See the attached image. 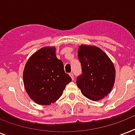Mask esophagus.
Listing matches in <instances>:
<instances>
[{
	"label": "esophagus",
	"mask_w": 135,
	"mask_h": 135,
	"mask_svg": "<svg viewBox=\"0 0 135 135\" xmlns=\"http://www.w3.org/2000/svg\"><path fill=\"white\" fill-rule=\"evenodd\" d=\"M69 76H71V78H72V80H74V74H73V73H70V74H69Z\"/></svg>",
	"instance_id": "34e87169"
}]
</instances>
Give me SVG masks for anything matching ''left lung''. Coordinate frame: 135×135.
Here are the masks:
<instances>
[{
    "label": "left lung",
    "instance_id": "obj_1",
    "mask_svg": "<svg viewBox=\"0 0 135 135\" xmlns=\"http://www.w3.org/2000/svg\"><path fill=\"white\" fill-rule=\"evenodd\" d=\"M78 58L82 74L77 77V86L89 99H102L111 92L115 82L113 62L100 48L86 45L79 47Z\"/></svg>",
    "mask_w": 135,
    "mask_h": 135
}]
</instances>
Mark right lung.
<instances>
[{
	"instance_id": "obj_1",
	"label": "right lung",
	"mask_w": 135,
	"mask_h": 135,
	"mask_svg": "<svg viewBox=\"0 0 135 135\" xmlns=\"http://www.w3.org/2000/svg\"><path fill=\"white\" fill-rule=\"evenodd\" d=\"M55 50V47L40 49L25 64L23 73L25 90L38 104L55 102L72 80L64 71L63 62L56 57Z\"/></svg>"
}]
</instances>
